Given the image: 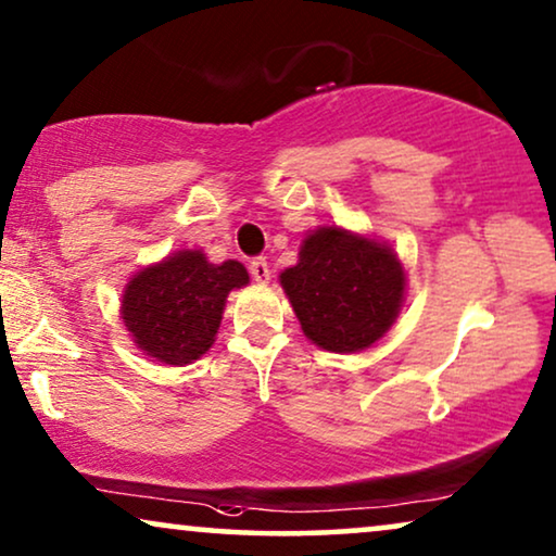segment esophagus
<instances>
[{"label":"esophagus","mask_w":556,"mask_h":556,"mask_svg":"<svg viewBox=\"0 0 556 556\" xmlns=\"http://www.w3.org/2000/svg\"><path fill=\"white\" fill-rule=\"evenodd\" d=\"M249 271H251V277H254V282H258V285H266L271 277L266 258H254V262L249 264Z\"/></svg>","instance_id":"1"}]
</instances>
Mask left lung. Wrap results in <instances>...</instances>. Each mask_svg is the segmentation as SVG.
I'll return each instance as SVG.
<instances>
[{
    "mask_svg": "<svg viewBox=\"0 0 556 556\" xmlns=\"http://www.w3.org/2000/svg\"><path fill=\"white\" fill-rule=\"evenodd\" d=\"M307 340L332 353H358L387 336L404 307L406 271L396 251L343 226H317L298 264L279 274Z\"/></svg>",
    "mask_w": 556,
    "mask_h": 556,
    "instance_id": "left-lung-1",
    "label": "left lung"
}]
</instances>
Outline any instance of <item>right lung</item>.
<instances>
[{"label": "right lung", "instance_id": "right-lung-1", "mask_svg": "<svg viewBox=\"0 0 556 556\" xmlns=\"http://www.w3.org/2000/svg\"><path fill=\"white\" fill-rule=\"evenodd\" d=\"M247 285V266L236 258L213 264L201 249H180L131 274L122 294L124 328L147 358L188 366L216 340L228 292Z\"/></svg>", "mask_w": 556, "mask_h": 556}]
</instances>
